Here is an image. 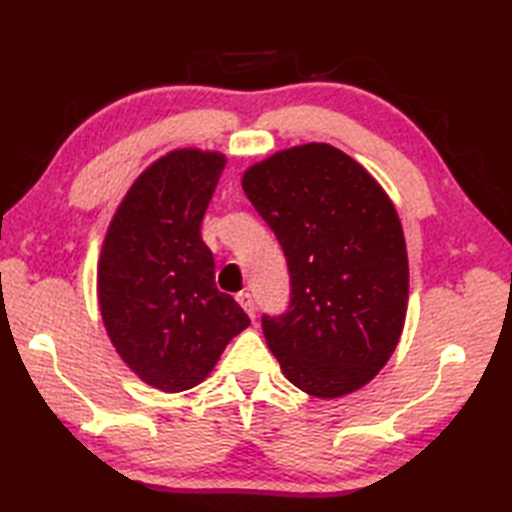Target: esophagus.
I'll use <instances>...</instances> for the list:
<instances>
[{"instance_id":"obj_1","label":"esophagus","mask_w":512,"mask_h":512,"mask_svg":"<svg viewBox=\"0 0 512 512\" xmlns=\"http://www.w3.org/2000/svg\"><path fill=\"white\" fill-rule=\"evenodd\" d=\"M237 303L244 308V312L250 319H255V301H253V297H250V292H239Z\"/></svg>"}]
</instances>
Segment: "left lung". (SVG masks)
Returning <instances> with one entry per match:
<instances>
[{
	"instance_id": "obj_1",
	"label": "left lung",
	"mask_w": 512,
	"mask_h": 512,
	"mask_svg": "<svg viewBox=\"0 0 512 512\" xmlns=\"http://www.w3.org/2000/svg\"><path fill=\"white\" fill-rule=\"evenodd\" d=\"M242 189L290 270L288 312L262 319L281 372L323 400L365 387L394 354L407 317L409 262L394 202L328 143L255 162Z\"/></svg>"
}]
</instances>
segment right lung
I'll list each match as a JSON object with an SVG mask.
<instances>
[{"label":"right lung","instance_id":"obj_1","mask_svg":"<svg viewBox=\"0 0 512 512\" xmlns=\"http://www.w3.org/2000/svg\"><path fill=\"white\" fill-rule=\"evenodd\" d=\"M226 156L173 149L140 173L112 217L96 268V297L118 356L165 394L200 385L228 341L250 325L215 288L200 224Z\"/></svg>","mask_w":512,"mask_h":512}]
</instances>
